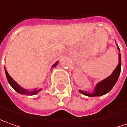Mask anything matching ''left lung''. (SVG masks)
Instances as JSON below:
<instances>
[{"label": "left lung", "mask_w": 127, "mask_h": 127, "mask_svg": "<svg viewBox=\"0 0 127 127\" xmlns=\"http://www.w3.org/2000/svg\"><path fill=\"white\" fill-rule=\"evenodd\" d=\"M116 46H118V50L119 51V52H120L119 46L118 45ZM118 57H119V63L116 68L113 71V73L108 77L102 80L101 81L99 82L98 83H96L93 93H88L82 90H79V93L84 95L85 96H102L109 93L115 85L119 78V76L120 74V71H121V55L120 53H119Z\"/></svg>", "instance_id": "8db88e82"}]
</instances>
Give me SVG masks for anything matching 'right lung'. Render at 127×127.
Listing matches in <instances>:
<instances>
[{"mask_svg":"<svg viewBox=\"0 0 127 127\" xmlns=\"http://www.w3.org/2000/svg\"><path fill=\"white\" fill-rule=\"evenodd\" d=\"M58 63V62H56L55 64H53L52 67H56V65ZM5 74H6V77H7V79L8 81V83H9V85L12 86L14 90H16V92L19 94H21V95H34L36 94H37L39 92H40L42 90V88H34L32 89V90H28V89H25L22 87H21L20 85H19L17 83H16L14 79H13L8 74V72L5 69Z\"/></svg>","mask_w":127,"mask_h":127,"instance_id":"obj_1","label":"right lung"}]
</instances>
